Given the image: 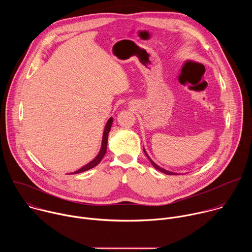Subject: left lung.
Returning a JSON list of instances; mask_svg holds the SVG:
<instances>
[{"mask_svg":"<svg viewBox=\"0 0 252 252\" xmlns=\"http://www.w3.org/2000/svg\"><path fill=\"white\" fill-rule=\"evenodd\" d=\"M143 152H145V154L147 155V153H146V151L145 150H143ZM147 157H148V158L150 159V161L152 162V164L154 165V167H156L157 169H158L159 171H161V172H163V173H165V174H171V175H175V174H177V173H174V172H171V171H168V170H165V169H163V168H161V167H159L158 164H156L151 158H150V157L147 155Z\"/></svg>","mask_w":252,"mask_h":252,"instance_id":"1","label":"left lung"}]
</instances>
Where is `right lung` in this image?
Returning a JSON list of instances; mask_svg holds the SVG:
<instances>
[{"label": "right lung", "instance_id": "add662e5", "mask_svg": "<svg viewBox=\"0 0 252 252\" xmlns=\"http://www.w3.org/2000/svg\"><path fill=\"white\" fill-rule=\"evenodd\" d=\"M112 124H113V119L111 118L109 121H107L106 125H105V127H104V130H103V135H102V142H101V148H100V151L98 153V155L95 157V158L94 160H92L90 163H88L87 165L83 166L82 168H80L79 170L75 171V172H71V173H80V172H83V171H86V170H89L93 167H94L95 165H97L100 160L102 159L105 152H106V145H107V136H109V132L111 130V127H112Z\"/></svg>", "mask_w": 252, "mask_h": 252}]
</instances>
